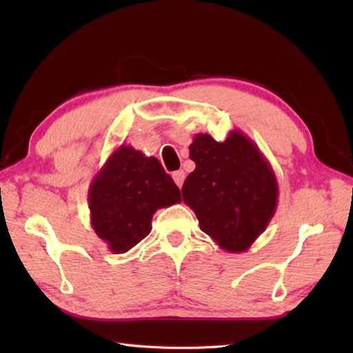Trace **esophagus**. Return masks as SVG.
Here are the masks:
<instances>
[{"label": "esophagus", "mask_w": 353, "mask_h": 353, "mask_svg": "<svg viewBox=\"0 0 353 353\" xmlns=\"http://www.w3.org/2000/svg\"><path fill=\"white\" fill-rule=\"evenodd\" d=\"M172 181L176 182V185L179 186V188H182L183 181H185V172H183V170H179V171L172 172Z\"/></svg>", "instance_id": "obj_1"}]
</instances>
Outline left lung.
Returning a JSON list of instances; mask_svg holds the SVG:
<instances>
[{
    "label": "left lung",
    "instance_id": "obj_1",
    "mask_svg": "<svg viewBox=\"0 0 353 353\" xmlns=\"http://www.w3.org/2000/svg\"><path fill=\"white\" fill-rule=\"evenodd\" d=\"M190 157L196 170L185 179L183 203L220 249L247 252L276 212L279 188L272 165L239 130H232L223 142L197 133Z\"/></svg>",
    "mask_w": 353,
    "mask_h": 353
}]
</instances>
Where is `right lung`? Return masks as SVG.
I'll return each mask as SVG.
<instances>
[{
	"instance_id": "obj_1",
	"label": "right lung",
	"mask_w": 353,
	"mask_h": 353,
	"mask_svg": "<svg viewBox=\"0 0 353 353\" xmlns=\"http://www.w3.org/2000/svg\"><path fill=\"white\" fill-rule=\"evenodd\" d=\"M88 203L97 236L125 253L150 234L157 209L181 203V190L156 157L123 144L94 176Z\"/></svg>"
}]
</instances>
